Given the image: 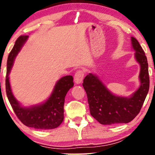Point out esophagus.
<instances>
[{
	"label": "esophagus",
	"instance_id": "34e87169",
	"mask_svg": "<svg viewBox=\"0 0 155 155\" xmlns=\"http://www.w3.org/2000/svg\"><path fill=\"white\" fill-rule=\"evenodd\" d=\"M84 76V72L82 70H79L76 72L75 75H74V81L76 84H79L82 82Z\"/></svg>",
	"mask_w": 155,
	"mask_h": 155
}]
</instances>
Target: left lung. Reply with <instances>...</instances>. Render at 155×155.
Here are the masks:
<instances>
[{"mask_svg": "<svg viewBox=\"0 0 155 155\" xmlns=\"http://www.w3.org/2000/svg\"><path fill=\"white\" fill-rule=\"evenodd\" d=\"M135 58L139 63L140 87L130 97L112 94L95 74L86 76L82 84L87 95L90 114L102 124L128 123L140 112L149 92L148 63L144 51L134 37H131Z\"/></svg>", "mask_w": 155, "mask_h": 155, "instance_id": "8db88e82", "label": "left lung"}]
</instances>
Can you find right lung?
<instances>
[{
    "label": "right lung",
    "mask_w": 155,
    "mask_h": 155,
    "mask_svg": "<svg viewBox=\"0 0 155 155\" xmlns=\"http://www.w3.org/2000/svg\"><path fill=\"white\" fill-rule=\"evenodd\" d=\"M28 35H20L7 60L6 91L15 114L25 125L35 129L49 130L58 127L64 119V102L68 91L74 86L72 76H65L57 81L52 93L45 102L36 106L23 107L13 95L9 82V73L14 60L28 40Z\"/></svg>",
    "instance_id": "obj_1"
}]
</instances>
